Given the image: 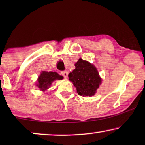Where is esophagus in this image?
I'll return each mask as SVG.
<instances>
[{
	"instance_id": "esophagus-1",
	"label": "esophagus",
	"mask_w": 145,
	"mask_h": 145,
	"mask_svg": "<svg viewBox=\"0 0 145 145\" xmlns=\"http://www.w3.org/2000/svg\"><path fill=\"white\" fill-rule=\"evenodd\" d=\"M61 74H62V76H63L64 78H67V76H68V72H67V71H61Z\"/></svg>"
}]
</instances>
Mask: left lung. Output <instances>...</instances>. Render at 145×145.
Here are the masks:
<instances>
[{
    "instance_id": "8db88e82",
    "label": "left lung",
    "mask_w": 145,
    "mask_h": 145,
    "mask_svg": "<svg viewBox=\"0 0 145 145\" xmlns=\"http://www.w3.org/2000/svg\"><path fill=\"white\" fill-rule=\"evenodd\" d=\"M75 67L72 72L69 74V78L76 88L78 94L82 96H94L101 84V78L96 68L82 59L77 61Z\"/></svg>"
}]
</instances>
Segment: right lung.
Listing matches in <instances>:
<instances>
[{"mask_svg":"<svg viewBox=\"0 0 145 145\" xmlns=\"http://www.w3.org/2000/svg\"><path fill=\"white\" fill-rule=\"evenodd\" d=\"M63 78V77L62 76H60L55 72H48L43 71L40 76H39L37 86L41 90H45L51 86V83L55 80H61Z\"/></svg>","mask_w":145,"mask_h":145,"instance_id":"obj_1","label":"right lung"}]
</instances>
